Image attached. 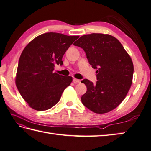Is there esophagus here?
I'll use <instances>...</instances> for the list:
<instances>
[{
    "label": "esophagus",
    "mask_w": 151,
    "mask_h": 151,
    "mask_svg": "<svg viewBox=\"0 0 151 151\" xmlns=\"http://www.w3.org/2000/svg\"><path fill=\"white\" fill-rule=\"evenodd\" d=\"M73 81L74 83H79L81 82V80L80 79H76V78H73Z\"/></svg>",
    "instance_id": "esophagus-1"
}]
</instances>
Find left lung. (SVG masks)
Returning <instances> with one entry per match:
<instances>
[{
	"mask_svg": "<svg viewBox=\"0 0 151 151\" xmlns=\"http://www.w3.org/2000/svg\"><path fill=\"white\" fill-rule=\"evenodd\" d=\"M73 45L84 50L90 65L97 70L96 84L86 79L81 81L87 88L81 98L83 104L97 114L116 109L132 85L134 66L130 55L121 42L109 34L83 35Z\"/></svg>",
	"mask_w": 151,
	"mask_h": 151,
	"instance_id": "obj_1",
	"label": "left lung"
}]
</instances>
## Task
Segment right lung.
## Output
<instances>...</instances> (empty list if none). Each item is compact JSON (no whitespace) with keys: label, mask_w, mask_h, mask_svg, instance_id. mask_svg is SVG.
<instances>
[{"label":"right lung","mask_w":151,"mask_h":151,"mask_svg":"<svg viewBox=\"0 0 151 151\" xmlns=\"http://www.w3.org/2000/svg\"><path fill=\"white\" fill-rule=\"evenodd\" d=\"M79 36L49 32L29 42L20 56L15 84L19 93L33 109L43 111L59 102L72 81L70 76L53 72L55 65H63L66 51Z\"/></svg>","instance_id":"add662e5"}]
</instances>
